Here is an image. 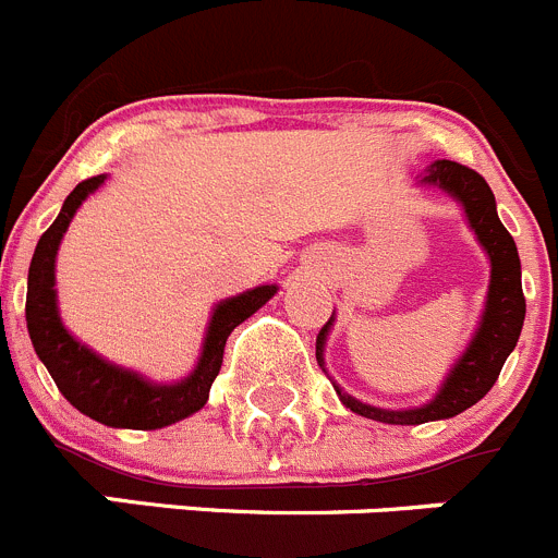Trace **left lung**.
<instances>
[{
  "label": "left lung",
  "instance_id": "1",
  "mask_svg": "<svg viewBox=\"0 0 558 558\" xmlns=\"http://www.w3.org/2000/svg\"><path fill=\"white\" fill-rule=\"evenodd\" d=\"M418 184L435 186V190L446 192V195L460 203L462 211H465L468 228H471L476 242L482 244V250L490 258V286H487V300H484V311L478 316L476 332L468 341L465 352L449 368L435 397L426 404L408 410L374 408V404H366L361 399L350 397V393H343L341 385L332 383L343 408H350L352 413L363 415V418L379 421V424L415 426L426 424V421L454 418L462 410L473 408L496 385L509 352L518 343L525 319L518 244L509 236L504 222L498 220L496 195L487 186V181L476 170L465 168V165H457V161L449 159H435L424 170ZM332 322H336V316H330V322L316 336V361H319L325 374V343L327 336H330Z\"/></svg>",
  "mask_w": 558,
  "mask_h": 558
}]
</instances>
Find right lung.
Instances as JSON below:
<instances>
[{
	"instance_id": "right-lung-1",
	"label": "right lung",
	"mask_w": 558,
	"mask_h": 558,
	"mask_svg": "<svg viewBox=\"0 0 558 558\" xmlns=\"http://www.w3.org/2000/svg\"><path fill=\"white\" fill-rule=\"evenodd\" d=\"M107 175H93L74 186L49 231L38 239L27 278V330L35 355L49 368L62 397L87 418L114 429H161L206 404L208 388L222 366V352L233 327L267 305L278 286H255L215 305L203 336L195 368L179 383H154L140 372L109 363L87 343L71 336L57 308V250L82 203L104 184Z\"/></svg>"
}]
</instances>
